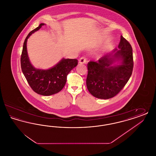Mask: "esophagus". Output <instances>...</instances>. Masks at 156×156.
<instances>
[{
  "label": "esophagus",
  "mask_w": 156,
  "mask_h": 156,
  "mask_svg": "<svg viewBox=\"0 0 156 156\" xmlns=\"http://www.w3.org/2000/svg\"><path fill=\"white\" fill-rule=\"evenodd\" d=\"M87 62V59L82 57L80 59H79V63L80 64H85Z\"/></svg>",
  "instance_id": "obj_1"
}]
</instances>
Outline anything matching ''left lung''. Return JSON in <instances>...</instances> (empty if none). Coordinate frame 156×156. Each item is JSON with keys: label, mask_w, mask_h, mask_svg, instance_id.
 <instances>
[{"label": "left lung", "mask_w": 156, "mask_h": 156, "mask_svg": "<svg viewBox=\"0 0 156 156\" xmlns=\"http://www.w3.org/2000/svg\"><path fill=\"white\" fill-rule=\"evenodd\" d=\"M118 49L104 55L98 62L88 64L87 87L90 94L99 99L116 96L125 86L133 68L131 45L122 36ZM118 62V64H115Z\"/></svg>", "instance_id": "left-lung-1"}]
</instances>
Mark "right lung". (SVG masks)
Returning <instances> with one entry per match:
<instances>
[{
    "label": "right lung",
    "mask_w": 156,
    "mask_h": 156,
    "mask_svg": "<svg viewBox=\"0 0 156 156\" xmlns=\"http://www.w3.org/2000/svg\"><path fill=\"white\" fill-rule=\"evenodd\" d=\"M44 23L32 30L26 38L21 55L23 73L30 87L35 92L43 96H49L59 92L64 88L69 73L78 64L76 59L62 58L52 68L48 69H37L30 62L27 51V41L30 36L39 30Z\"/></svg>",
    "instance_id": "right-lung-1"
}]
</instances>
